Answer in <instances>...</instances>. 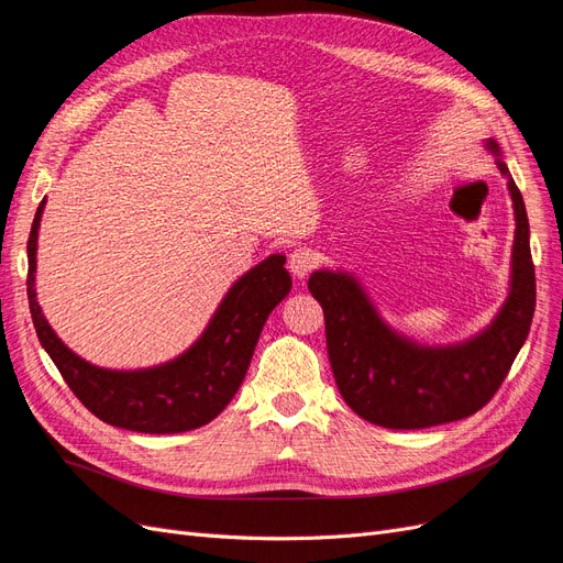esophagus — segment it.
<instances>
[{
  "label": "esophagus",
  "mask_w": 563,
  "mask_h": 563,
  "mask_svg": "<svg viewBox=\"0 0 563 563\" xmlns=\"http://www.w3.org/2000/svg\"><path fill=\"white\" fill-rule=\"evenodd\" d=\"M317 267V253L310 249H296L288 255V269L296 279H305Z\"/></svg>",
  "instance_id": "1"
}]
</instances>
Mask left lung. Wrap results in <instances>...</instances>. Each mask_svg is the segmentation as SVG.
Masks as SVG:
<instances>
[{"label": "left lung", "mask_w": 563, "mask_h": 563, "mask_svg": "<svg viewBox=\"0 0 563 563\" xmlns=\"http://www.w3.org/2000/svg\"><path fill=\"white\" fill-rule=\"evenodd\" d=\"M507 176L517 232L509 296L490 327L467 343L424 347L391 331L362 284L347 272L319 269L308 288L327 321L333 378L352 411L387 430H422L463 420L484 408L512 368L536 312V267L523 197L500 150L488 143Z\"/></svg>", "instance_id": "left-lung-1"}]
</instances>
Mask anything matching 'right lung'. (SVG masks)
I'll return each instance as SVG.
<instances>
[{"mask_svg":"<svg viewBox=\"0 0 563 563\" xmlns=\"http://www.w3.org/2000/svg\"><path fill=\"white\" fill-rule=\"evenodd\" d=\"M44 201L27 240V300L42 347L63 380L89 411L114 428L145 434H176L211 422L240 389L269 312L291 291L284 255L249 269L220 302L197 343L152 368L110 371L84 362L48 327L35 294L37 232Z\"/></svg>","mask_w":563,"mask_h":563,"instance_id":"add662e5","label":"right lung"}]
</instances>
